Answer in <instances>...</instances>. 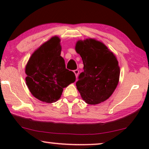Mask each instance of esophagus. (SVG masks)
<instances>
[{
  "mask_svg": "<svg viewBox=\"0 0 149 149\" xmlns=\"http://www.w3.org/2000/svg\"><path fill=\"white\" fill-rule=\"evenodd\" d=\"M73 72H74L75 76H76V77L77 78V77H78V74H79V70H74V71H73Z\"/></svg>",
  "mask_w": 149,
  "mask_h": 149,
  "instance_id": "esophagus-1",
  "label": "esophagus"
}]
</instances>
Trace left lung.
<instances>
[{"mask_svg": "<svg viewBox=\"0 0 149 149\" xmlns=\"http://www.w3.org/2000/svg\"><path fill=\"white\" fill-rule=\"evenodd\" d=\"M75 50L84 65V71L79 74L76 83L81 97L91 105L107 100L119 81L120 68L115 54L95 38L78 40Z\"/></svg>", "mask_w": 149, "mask_h": 149, "instance_id": "8db88e82", "label": "left lung"}]
</instances>
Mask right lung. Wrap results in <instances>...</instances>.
<instances>
[{"instance_id":"add662e5","label":"right lung","mask_w":149,"mask_h":149,"mask_svg":"<svg viewBox=\"0 0 149 149\" xmlns=\"http://www.w3.org/2000/svg\"><path fill=\"white\" fill-rule=\"evenodd\" d=\"M61 51L60 38L53 36L34 51L26 66V85L32 95L43 102L58 101L63 88L76 79L74 73L66 68Z\"/></svg>"}]
</instances>
